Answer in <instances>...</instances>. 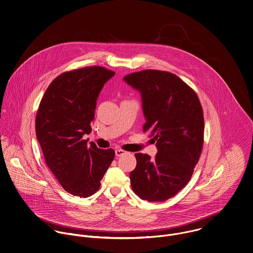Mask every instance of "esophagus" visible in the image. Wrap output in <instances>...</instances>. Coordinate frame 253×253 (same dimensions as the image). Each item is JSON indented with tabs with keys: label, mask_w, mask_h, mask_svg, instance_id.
<instances>
[{
	"label": "esophagus",
	"mask_w": 253,
	"mask_h": 253,
	"mask_svg": "<svg viewBox=\"0 0 253 253\" xmlns=\"http://www.w3.org/2000/svg\"><path fill=\"white\" fill-rule=\"evenodd\" d=\"M125 152H126L125 151H123V150H119V149H118V150H116V151H115V155H116V156H121V155H123Z\"/></svg>",
	"instance_id": "1"
}]
</instances>
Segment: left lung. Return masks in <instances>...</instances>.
<instances>
[{"mask_svg": "<svg viewBox=\"0 0 253 253\" xmlns=\"http://www.w3.org/2000/svg\"><path fill=\"white\" fill-rule=\"evenodd\" d=\"M124 81L140 91L144 132L156 142L155 158L136 153L130 173L134 193L148 202H164L191 180L203 146L204 118L197 93L177 75L161 70L133 72Z\"/></svg>", "mask_w": 253, "mask_h": 253, "instance_id": "1", "label": "left lung"}]
</instances>
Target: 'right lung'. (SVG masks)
Here are the masks:
<instances>
[{"instance_id":"right-lung-1","label":"right lung","mask_w":253,"mask_h":253,"mask_svg":"<svg viewBox=\"0 0 253 253\" xmlns=\"http://www.w3.org/2000/svg\"><path fill=\"white\" fill-rule=\"evenodd\" d=\"M115 72L87 66L58 75L46 90L36 114V136L46 163L61 187L88 198L101 187L115 152L83 139L92 131L97 99Z\"/></svg>"}]
</instances>
